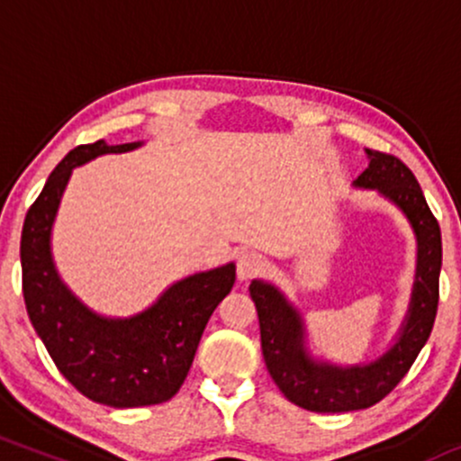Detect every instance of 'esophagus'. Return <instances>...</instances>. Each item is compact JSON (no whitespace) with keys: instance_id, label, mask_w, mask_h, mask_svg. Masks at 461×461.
Returning <instances> with one entry per match:
<instances>
[{"instance_id":"obj_1","label":"esophagus","mask_w":461,"mask_h":461,"mask_svg":"<svg viewBox=\"0 0 461 461\" xmlns=\"http://www.w3.org/2000/svg\"><path fill=\"white\" fill-rule=\"evenodd\" d=\"M236 267H238V279L245 282V279H251L256 277V275H260L264 268H267V260H264L260 253L247 251L238 258Z\"/></svg>"}]
</instances>
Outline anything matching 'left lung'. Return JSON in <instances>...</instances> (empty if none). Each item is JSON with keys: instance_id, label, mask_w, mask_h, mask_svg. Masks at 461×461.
<instances>
[{"instance_id": "obj_1", "label": "left lung", "mask_w": 461, "mask_h": 461, "mask_svg": "<svg viewBox=\"0 0 461 461\" xmlns=\"http://www.w3.org/2000/svg\"><path fill=\"white\" fill-rule=\"evenodd\" d=\"M366 153L368 168L353 184L357 188L377 190L393 201L414 227L418 240L414 290L394 345L375 362L356 366L314 362L303 347L305 327L299 312L275 285L260 279H253L249 285L260 321L262 356L273 382L294 405L321 414L366 410L393 393L429 340L440 299V225L431 214L414 173L390 153L375 149H366Z\"/></svg>"}]
</instances>
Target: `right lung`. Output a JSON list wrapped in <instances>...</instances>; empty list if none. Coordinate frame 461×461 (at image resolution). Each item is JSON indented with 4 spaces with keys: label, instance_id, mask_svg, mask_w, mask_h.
I'll return each instance as SVG.
<instances>
[{
    "label": "right lung",
    "instance_id": "add662e5",
    "mask_svg": "<svg viewBox=\"0 0 461 461\" xmlns=\"http://www.w3.org/2000/svg\"><path fill=\"white\" fill-rule=\"evenodd\" d=\"M136 147L140 142L97 140L68 151L30 205L21 231L23 299L36 333L68 384L95 403L121 410L164 403L176 396L210 316L236 282L234 262L194 273L130 319L95 314L62 284L50 240L71 171L104 153Z\"/></svg>",
    "mask_w": 461,
    "mask_h": 461
}]
</instances>
